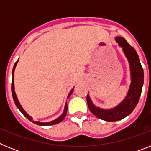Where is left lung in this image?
<instances>
[{
    "label": "left lung",
    "mask_w": 151,
    "mask_h": 151,
    "mask_svg": "<svg viewBox=\"0 0 151 151\" xmlns=\"http://www.w3.org/2000/svg\"><path fill=\"white\" fill-rule=\"evenodd\" d=\"M116 41L122 47L124 54L130 65L132 82L127 96L116 107L110 110H104L94 106L88 94L87 95V103L90 111L97 118L108 122L122 119L134 110L139 101L144 84V70L136 50L122 37H116Z\"/></svg>",
    "instance_id": "obj_1"
}]
</instances>
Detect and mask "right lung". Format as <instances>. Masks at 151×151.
I'll return each mask as SVG.
<instances>
[{"instance_id":"1","label":"right lung","mask_w":151,"mask_h":151,"mask_svg":"<svg viewBox=\"0 0 151 151\" xmlns=\"http://www.w3.org/2000/svg\"><path fill=\"white\" fill-rule=\"evenodd\" d=\"M18 60H17V62L15 63V64H14V66H13V72H12L13 80H12V85H11L12 95H13V101H14V102H15V104H16V106H17V108H18L19 110V111H20L21 113H22V114H23V115L25 116H26V118L28 119H29V120L32 121V122L35 123L36 125H55V124H57V123H60V122H62V121L64 119V118H65V116H66V112H67V108H68L67 104H66V105H65V108H64L63 113L62 115H61L60 117H58L57 119H54V120L50 121V122H38V121H33L32 118V117H31L29 115V114H27V113H26V112L23 110V108L22 107V106H21L20 104H19V102L18 99H17V94H16L15 90H14V83H13V82H14V70H15L16 66H17V63H18ZM73 91V89H72L71 91L69 92V95H68L67 98H69V97H70V95L72 94Z\"/></svg>"}]
</instances>
